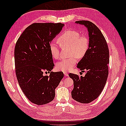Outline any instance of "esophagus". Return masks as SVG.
<instances>
[{
  "label": "esophagus",
  "instance_id": "1",
  "mask_svg": "<svg viewBox=\"0 0 126 126\" xmlns=\"http://www.w3.org/2000/svg\"><path fill=\"white\" fill-rule=\"evenodd\" d=\"M63 74H64V75L65 76H68V74L67 72H63Z\"/></svg>",
  "mask_w": 126,
  "mask_h": 126
}]
</instances>
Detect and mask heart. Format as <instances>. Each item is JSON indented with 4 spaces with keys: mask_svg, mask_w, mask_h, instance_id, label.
Masks as SVG:
<instances>
[{
    "mask_svg": "<svg viewBox=\"0 0 126 126\" xmlns=\"http://www.w3.org/2000/svg\"><path fill=\"white\" fill-rule=\"evenodd\" d=\"M58 41L61 47H69L70 58L63 59L56 63V69L63 72L70 70L77 62V58L82 59L87 55L89 49V40L87 36L81 35L78 32L68 30L58 38ZM49 50L54 58L59 59L60 47L55 43L49 44Z\"/></svg>",
    "mask_w": 126,
    "mask_h": 126,
    "instance_id": "b5f03b06",
    "label": "heart"
}]
</instances>
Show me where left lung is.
Instances as JSON below:
<instances>
[{"label":"left lung","mask_w":126,"mask_h":126,"mask_svg":"<svg viewBox=\"0 0 126 126\" xmlns=\"http://www.w3.org/2000/svg\"><path fill=\"white\" fill-rule=\"evenodd\" d=\"M75 22L87 28L90 46L87 55L77 64L80 70L86 72L85 76L69 74L74 81L71 96L79 102L88 104L98 97L106 85L109 72V49L104 35L92 22L80 20Z\"/></svg>","instance_id":"obj_1"}]
</instances>
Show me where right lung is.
Masks as SVG:
<instances>
[{
  "instance_id": "obj_1",
  "label": "right lung",
  "mask_w": 126,
  "mask_h": 126,
  "mask_svg": "<svg viewBox=\"0 0 126 126\" xmlns=\"http://www.w3.org/2000/svg\"><path fill=\"white\" fill-rule=\"evenodd\" d=\"M63 26L60 22L33 23L16 42L14 56L17 80L26 97L37 105L54 100L55 89L64 76L62 71H51L54 63L49 50V44ZM47 71L50 75L44 76Z\"/></svg>"
}]
</instances>
